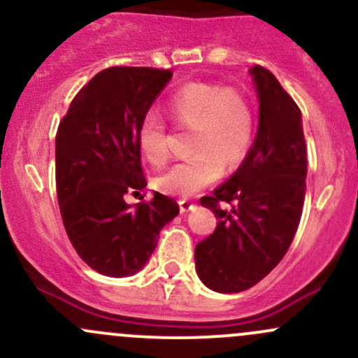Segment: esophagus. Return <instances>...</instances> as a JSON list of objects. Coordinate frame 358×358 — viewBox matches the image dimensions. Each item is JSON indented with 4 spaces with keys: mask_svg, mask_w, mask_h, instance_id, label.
<instances>
[{
    "mask_svg": "<svg viewBox=\"0 0 358 358\" xmlns=\"http://www.w3.org/2000/svg\"><path fill=\"white\" fill-rule=\"evenodd\" d=\"M180 204V211L182 213H187V211H190V209L194 208V202H190V201H187V199H182L178 202Z\"/></svg>",
    "mask_w": 358,
    "mask_h": 358,
    "instance_id": "1",
    "label": "esophagus"
}]
</instances>
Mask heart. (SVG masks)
<instances>
[{
    "instance_id": "1",
    "label": "heart",
    "mask_w": 358,
    "mask_h": 358,
    "mask_svg": "<svg viewBox=\"0 0 358 358\" xmlns=\"http://www.w3.org/2000/svg\"><path fill=\"white\" fill-rule=\"evenodd\" d=\"M176 128L190 131L187 152L192 157L171 166L156 178V187L176 197H190L216 182L220 173H232L248 157L255 136V112L237 88L213 83H189L166 103ZM136 145L152 166L169 157L166 124L145 114L136 128Z\"/></svg>"
}]
</instances>
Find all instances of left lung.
<instances>
[{
  "label": "left lung",
  "instance_id": "1",
  "mask_svg": "<svg viewBox=\"0 0 358 358\" xmlns=\"http://www.w3.org/2000/svg\"><path fill=\"white\" fill-rule=\"evenodd\" d=\"M251 76L259 100L255 143L241 168L211 196L201 197L218 225L196 246V270L216 292L246 291L279 265L294 239L305 202L301 110L268 69L255 66Z\"/></svg>",
  "mask_w": 358,
  "mask_h": 358
}]
</instances>
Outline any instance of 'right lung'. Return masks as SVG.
<instances>
[{
  "mask_svg": "<svg viewBox=\"0 0 358 358\" xmlns=\"http://www.w3.org/2000/svg\"><path fill=\"white\" fill-rule=\"evenodd\" d=\"M171 76V69H103L79 90L57 129L64 227L79 258L102 275L138 272L162 227L180 213L176 201L159 192L138 204L124 202L126 194L147 185L136 128Z\"/></svg>",
  "mask_w": 358,
  "mask_h": 358,
  "instance_id": "add662e5",
  "label": "right lung"
}]
</instances>
